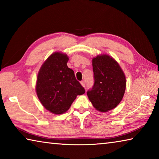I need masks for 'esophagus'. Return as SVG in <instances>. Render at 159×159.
Masks as SVG:
<instances>
[{
  "label": "esophagus",
  "mask_w": 159,
  "mask_h": 159,
  "mask_svg": "<svg viewBox=\"0 0 159 159\" xmlns=\"http://www.w3.org/2000/svg\"><path fill=\"white\" fill-rule=\"evenodd\" d=\"M80 84L82 85L83 87H85V81H84V80H82V81L80 82Z\"/></svg>",
  "instance_id": "obj_1"
}]
</instances>
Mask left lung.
<instances>
[{
  "instance_id": "1",
  "label": "left lung",
  "mask_w": 159,
  "mask_h": 159,
  "mask_svg": "<svg viewBox=\"0 0 159 159\" xmlns=\"http://www.w3.org/2000/svg\"><path fill=\"white\" fill-rule=\"evenodd\" d=\"M95 83L87 95L93 107L100 112L116 107L124 95L126 80L118 63L108 55H98L92 60Z\"/></svg>"
}]
</instances>
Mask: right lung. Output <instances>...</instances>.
Here are the masks:
<instances>
[{
  "label": "right lung",
  "instance_id": "right-lung-1",
  "mask_svg": "<svg viewBox=\"0 0 159 159\" xmlns=\"http://www.w3.org/2000/svg\"><path fill=\"white\" fill-rule=\"evenodd\" d=\"M66 54L55 52L43 64L38 74L36 91L40 102L54 114H61L70 108L77 95L85 89L67 66Z\"/></svg>",
  "mask_w": 159,
  "mask_h": 159
}]
</instances>
